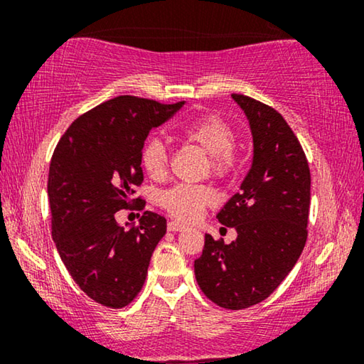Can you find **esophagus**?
<instances>
[{"instance_id": "1", "label": "esophagus", "mask_w": 364, "mask_h": 364, "mask_svg": "<svg viewBox=\"0 0 364 364\" xmlns=\"http://www.w3.org/2000/svg\"><path fill=\"white\" fill-rule=\"evenodd\" d=\"M183 228H186V225H183V223H181V222L172 220V222L167 223V230L168 232H182Z\"/></svg>"}]
</instances>
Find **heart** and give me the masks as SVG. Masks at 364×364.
<instances>
[{"instance_id":"1","label":"heart","mask_w":364,"mask_h":364,"mask_svg":"<svg viewBox=\"0 0 364 364\" xmlns=\"http://www.w3.org/2000/svg\"><path fill=\"white\" fill-rule=\"evenodd\" d=\"M178 136L208 156V166L213 176L223 177L233 166L235 134L232 127L217 116H200L182 124ZM142 166L152 178H162L167 173L168 154L161 139L152 137L142 149ZM213 193L203 186H176L164 193V207L178 220H193L203 207L212 203Z\"/></svg>"}]
</instances>
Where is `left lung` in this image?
<instances>
[{
  "label": "left lung",
  "instance_id": "1",
  "mask_svg": "<svg viewBox=\"0 0 364 364\" xmlns=\"http://www.w3.org/2000/svg\"><path fill=\"white\" fill-rule=\"evenodd\" d=\"M252 132V167L240 191L217 213L237 240L205 233L196 278L208 300L227 310L257 305L272 295L306 243L311 177L305 152L285 119L255 99L232 94Z\"/></svg>",
  "mask_w": 364,
  "mask_h": 364
}]
</instances>
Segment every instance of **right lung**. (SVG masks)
<instances>
[{"mask_svg":"<svg viewBox=\"0 0 364 364\" xmlns=\"http://www.w3.org/2000/svg\"><path fill=\"white\" fill-rule=\"evenodd\" d=\"M183 104L114 97L77 117L53 154L48 197L54 245L73 280L104 306L124 308L137 296L166 235L162 215L146 210L139 227L126 228L116 212L132 205L134 187L142 182L149 132Z\"/></svg>","mask_w":364,"mask_h":364,"instance_id":"1","label":"right lung"}]
</instances>
